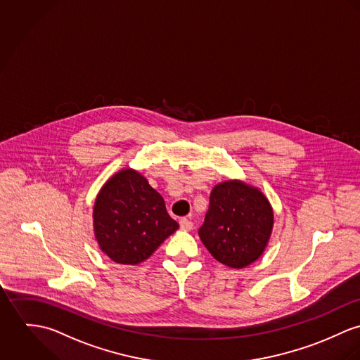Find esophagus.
<instances>
[{"label": "esophagus", "instance_id": "1", "mask_svg": "<svg viewBox=\"0 0 360 360\" xmlns=\"http://www.w3.org/2000/svg\"><path fill=\"white\" fill-rule=\"evenodd\" d=\"M179 225H181L182 231H192L193 229V222L191 219H188V218H181Z\"/></svg>", "mask_w": 360, "mask_h": 360}]
</instances>
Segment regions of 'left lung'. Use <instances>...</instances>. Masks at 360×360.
Listing matches in <instances>:
<instances>
[{
    "mask_svg": "<svg viewBox=\"0 0 360 360\" xmlns=\"http://www.w3.org/2000/svg\"><path fill=\"white\" fill-rule=\"evenodd\" d=\"M274 229V210L266 196L240 179L214 186L199 236L221 264L241 269L265 251Z\"/></svg>",
    "mask_w": 360,
    "mask_h": 360,
    "instance_id": "obj_1",
    "label": "left lung"
}]
</instances>
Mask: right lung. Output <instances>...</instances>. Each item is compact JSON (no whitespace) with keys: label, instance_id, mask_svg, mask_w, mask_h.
<instances>
[{"label":"right lung","instance_id":"1","mask_svg":"<svg viewBox=\"0 0 360 360\" xmlns=\"http://www.w3.org/2000/svg\"><path fill=\"white\" fill-rule=\"evenodd\" d=\"M92 218L99 248L122 265L143 262L179 228L168 215L160 193L132 168H122L105 182Z\"/></svg>","mask_w":360,"mask_h":360}]
</instances>
